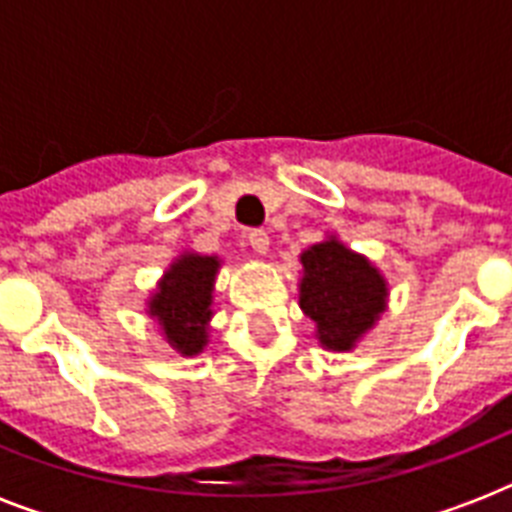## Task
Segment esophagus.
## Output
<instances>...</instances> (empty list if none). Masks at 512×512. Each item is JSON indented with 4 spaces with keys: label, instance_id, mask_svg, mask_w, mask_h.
<instances>
[{
    "label": "esophagus",
    "instance_id": "esophagus-1",
    "mask_svg": "<svg viewBox=\"0 0 512 512\" xmlns=\"http://www.w3.org/2000/svg\"><path fill=\"white\" fill-rule=\"evenodd\" d=\"M247 241L257 255H265V252H268V244H271V241H268V233H265L263 228H252V231L247 233Z\"/></svg>",
    "mask_w": 512,
    "mask_h": 512
}]
</instances>
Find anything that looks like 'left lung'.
I'll list each match as a JSON object with an SVG mask.
<instances>
[{
  "label": "left lung",
  "mask_w": 512,
  "mask_h": 512,
  "mask_svg": "<svg viewBox=\"0 0 512 512\" xmlns=\"http://www.w3.org/2000/svg\"><path fill=\"white\" fill-rule=\"evenodd\" d=\"M300 263V308L316 321L319 342L329 350H350L385 311V279L337 239L313 244Z\"/></svg>",
  "instance_id": "obj_1"
}]
</instances>
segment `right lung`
<instances>
[{"mask_svg": "<svg viewBox=\"0 0 512 512\" xmlns=\"http://www.w3.org/2000/svg\"><path fill=\"white\" fill-rule=\"evenodd\" d=\"M220 268L217 257L183 255L164 273L148 311L162 324L172 348L193 356L207 345V321L212 316V284Z\"/></svg>", "mask_w": 512, "mask_h": 512, "instance_id": "right-lung-1", "label": "right lung"}]
</instances>
